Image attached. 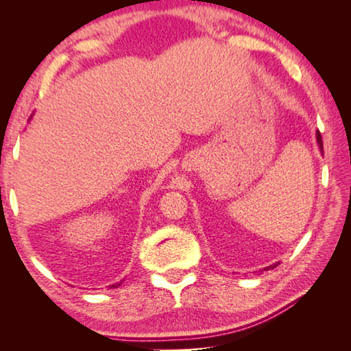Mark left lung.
Listing matches in <instances>:
<instances>
[{
  "label": "left lung",
  "mask_w": 351,
  "mask_h": 351,
  "mask_svg": "<svg viewBox=\"0 0 351 351\" xmlns=\"http://www.w3.org/2000/svg\"><path fill=\"white\" fill-rule=\"evenodd\" d=\"M316 138H317V144H319V147H320V152H324V144H322V136H320V133L317 132V134H316ZM278 263H276V265H272V266H269V268H274V266H277ZM269 268H266V269H269Z\"/></svg>",
  "instance_id": "8db88e82"
}]
</instances>
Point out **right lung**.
I'll return each mask as SVG.
<instances>
[{"mask_svg": "<svg viewBox=\"0 0 351 351\" xmlns=\"http://www.w3.org/2000/svg\"><path fill=\"white\" fill-rule=\"evenodd\" d=\"M121 283H122V282H121ZM121 283H114V285H111L110 288H119V287H121Z\"/></svg>", "mask_w": 351, "mask_h": 351, "instance_id": "obj_1", "label": "right lung"}]
</instances>
